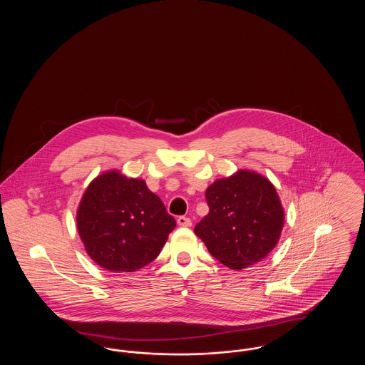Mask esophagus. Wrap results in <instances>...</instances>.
<instances>
[{
    "label": "esophagus",
    "instance_id": "1",
    "mask_svg": "<svg viewBox=\"0 0 365 365\" xmlns=\"http://www.w3.org/2000/svg\"><path fill=\"white\" fill-rule=\"evenodd\" d=\"M178 225L180 227H190L191 220L189 217H186V216H179L178 217Z\"/></svg>",
    "mask_w": 365,
    "mask_h": 365
}]
</instances>
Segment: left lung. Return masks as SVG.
Returning <instances> with one entry per match:
<instances>
[{"mask_svg": "<svg viewBox=\"0 0 365 365\" xmlns=\"http://www.w3.org/2000/svg\"><path fill=\"white\" fill-rule=\"evenodd\" d=\"M205 198L209 213L194 232L216 260L240 271L265 259L277 246L284 210L264 175L240 170L215 180Z\"/></svg>", "mask_w": 365, "mask_h": 365, "instance_id": "obj_1", "label": "left lung"}]
</instances>
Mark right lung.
<instances>
[{"label":"right lung","instance_id":"add662e5","mask_svg":"<svg viewBox=\"0 0 365 365\" xmlns=\"http://www.w3.org/2000/svg\"><path fill=\"white\" fill-rule=\"evenodd\" d=\"M175 219L146 182L116 170L94 178L76 210L86 253L112 272H134L156 259Z\"/></svg>","mask_w":365,"mask_h":365}]
</instances>
